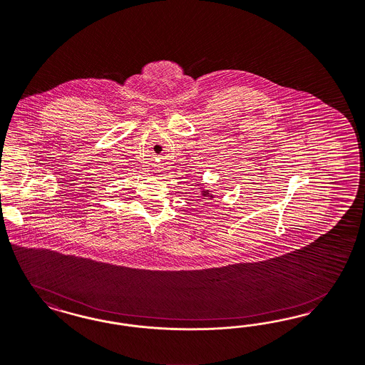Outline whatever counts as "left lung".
Returning a JSON list of instances; mask_svg holds the SVG:
<instances>
[{
    "label": "left lung",
    "mask_w": 365,
    "mask_h": 365,
    "mask_svg": "<svg viewBox=\"0 0 365 365\" xmlns=\"http://www.w3.org/2000/svg\"><path fill=\"white\" fill-rule=\"evenodd\" d=\"M201 195L203 197V200H213L214 195L209 191V190H206V187H201Z\"/></svg>",
    "instance_id": "left-lung-1"
}]
</instances>
